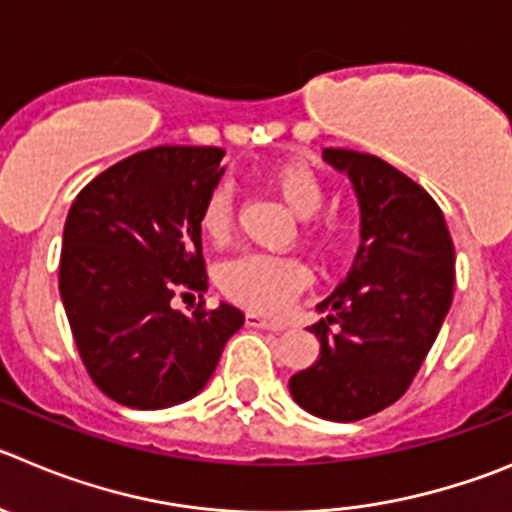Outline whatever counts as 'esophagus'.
<instances>
[{
	"instance_id": "34e87169",
	"label": "esophagus",
	"mask_w": 512,
	"mask_h": 512,
	"mask_svg": "<svg viewBox=\"0 0 512 512\" xmlns=\"http://www.w3.org/2000/svg\"><path fill=\"white\" fill-rule=\"evenodd\" d=\"M245 323L250 328H265V331H285V323L280 321H272V318H265L260 313H247L245 315Z\"/></svg>"
}]
</instances>
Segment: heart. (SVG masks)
I'll return each mask as SVG.
<instances>
[{
    "label": "heart",
    "mask_w": 512,
    "mask_h": 512,
    "mask_svg": "<svg viewBox=\"0 0 512 512\" xmlns=\"http://www.w3.org/2000/svg\"><path fill=\"white\" fill-rule=\"evenodd\" d=\"M265 184L280 197V202L298 217H313L323 204V184L303 161H278L262 174ZM199 227L212 242H224L232 232V189L227 184L214 186L199 212ZM219 288L234 303L245 308L272 313L293 300L308 283V272L298 260L270 255H240L219 267Z\"/></svg>",
    "instance_id": "b5f03b06"
}]
</instances>
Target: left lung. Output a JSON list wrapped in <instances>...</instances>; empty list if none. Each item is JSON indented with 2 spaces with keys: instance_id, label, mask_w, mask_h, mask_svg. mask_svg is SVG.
<instances>
[{
  "instance_id": "1",
  "label": "left lung",
  "mask_w": 512,
  "mask_h": 512,
  "mask_svg": "<svg viewBox=\"0 0 512 512\" xmlns=\"http://www.w3.org/2000/svg\"><path fill=\"white\" fill-rule=\"evenodd\" d=\"M348 176L361 214L351 272L315 305L321 341L313 366L290 376V394L313 417L356 422L409 389L450 313L455 245L442 209L419 184L348 148H323Z\"/></svg>"
}]
</instances>
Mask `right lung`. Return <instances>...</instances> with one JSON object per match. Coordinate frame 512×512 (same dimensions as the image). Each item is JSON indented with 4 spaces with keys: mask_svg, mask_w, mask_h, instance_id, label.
<instances>
[{
    "mask_svg": "<svg viewBox=\"0 0 512 512\" xmlns=\"http://www.w3.org/2000/svg\"><path fill=\"white\" fill-rule=\"evenodd\" d=\"M222 148L159 146L95 176L62 229L60 298L90 379L131 409H166L207 386L242 310L191 315L174 293H207L199 212L224 174Z\"/></svg>",
    "mask_w": 512,
    "mask_h": 512,
    "instance_id": "right-lung-1",
    "label": "right lung"
}]
</instances>
